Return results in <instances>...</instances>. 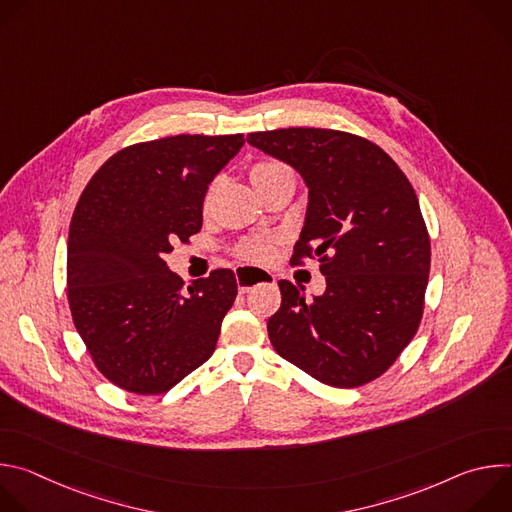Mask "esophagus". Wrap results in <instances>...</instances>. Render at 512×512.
<instances>
[{
    "mask_svg": "<svg viewBox=\"0 0 512 512\" xmlns=\"http://www.w3.org/2000/svg\"><path fill=\"white\" fill-rule=\"evenodd\" d=\"M275 281L273 273L265 269H255V267H239L237 269V283L241 294H249V291L259 285V283H271Z\"/></svg>",
    "mask_w": 512,
    "mask_h": 512,
    "instance_id": "obj_1",
    "label": "esophagus"
}]
</instances>
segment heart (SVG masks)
<instances>
[{
    "instance_id": "obj_1",
    "label": "heart",
    "mask_w": 512,
    "mask_h": 512,
    "mask_svg": "<svg viewBox=\"0 0 512 512\" xmlns=\"http://www.w3.org/2000/svg\"><path fill=\"white\" fill-rule=\"evenodd\" d=\"M249 178H251V182H253V186L257 188L259 194H265L267 190H271L273 186L283 184V182H291V184L296 182L294 170H291L285 162H279V160H261V162L251 164ZM214 186L216 184H212L204 194V200H202L204 212L210 208ZM275 243L277 241L273 237H247L237 245V255L245 261L263 263V261H269L273 257Z\"/></svg>"
}]
</instances>
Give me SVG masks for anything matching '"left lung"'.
Wrapping results in <instances>:
<instances>
[{
  "label": "left lung",
  "mask_w": 512,
  "mask_h": 512,
  "mask_svg": "<svg viewBox=\"0 0 512 512\" xmlns=\"http://www.w3.org/2000/svg\"><path fill=\"white\" fill-rule=\"evenodd\" d=\"M261 152L294 166L310 204L294 259H318L322 296L281 279L267 332L281 358L316 381L352 389L387 373L415 336L431 245L417 194L377 143L354 133L289 127L249 133Z\"/></svg>",
  "instance_id": "obj_1"
}]
</instances>
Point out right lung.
Returning a JSON list of instances; mask_svg holds the SVG:
<instances>
[{
	"label": "right lung",
	"mask_w": 512,
	"mask_h": 512,
	"mask_svg": "<svg viewBox=\"0 0 512 512\" xmlns=\"http://www.w3.org/2000/svg\"><path fill=\"white\" fill-rule=\"evenodd\" d=\"M235 135H170L113 154L83 190L68 231L66 296L95 367L135 395H162L214 348L237 298L231 269L184 283L166 265L202 229L212 178Z\"/></svg>",
	"instance_id": "obj_1"
}]
</instances>
